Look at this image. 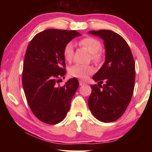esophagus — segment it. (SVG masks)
Masks as SVG:
<instances>
[{"instance_id":"1","label":"esophagus","mask_w":152,"mask_h":152,"mask_svg":"<svg viewBox=\"0 0 152 152\" xmlns=\"http://www.w3.org/2000/svg\"><path fill=\"white\" fill-rule=\"evenodd\" d=\"M85 84V82H82V81H80V86H82V85H84Z\"/></svg>"}]
</instances>
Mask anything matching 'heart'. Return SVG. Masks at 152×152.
<instances>
[{
	"mask_svg": "<svg viewBox=\"0 0 152 152\" xmlns=\"http://www.w3.org/2000/svg\"><path fill=\"white\" fill-rule=\"evenodd\" d=\"M79 45L84 48L91 54V59L95 63L98 64L102 60V54L100 52L102 44L98 39L93 37H84L79 41ZM64 59L67 61H70L74 55V45L72 42H68L65 45L63 50ZM94 72V68L92 66H83L80 64L71 66L68 70L70 76L80 79H86Z\"/></svg>",
	"mask_w": 152,
	"mask_h": 152,
	"instance_id": "obj_1",
	"label": "heart"
}]
</instances>
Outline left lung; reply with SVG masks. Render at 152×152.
Segmentation results:
<instances>
[{"label": "left lung", "mask_w": 152, "mask_h": 152, "mask_svg": "<svg viewBox=\"0 0 152 152\" xmlns=\"http://www.w3.org/2000/svg\"><path fill=\"white\" fill-rule=\"evenodd\" d=\"M104 41L106 60L93 79L99 84L91 85L88 99L93 115L103 122L117 120L126 111L134 93L135 61L126 41L113 31H90ZM104 82L102 86L101 83Z\"/></svg>", "instance_id": "1"}]
</instances>
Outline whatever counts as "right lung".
<instances>
[{"label":"right lung","instance_id":"1","mask_svg":"<svg viewBox=\"0 0 152 152\" xmlns=\"http://www.w3.org/2000/svg\"><path fill=\"white\" fill-rule=\"evenodd\" d=\"M80 35L75 30L48 29L35 35L27 48L23 87L31 111L44 123H59L69 111L78 80L70 79L63 86L57 82L66 75L64 48Z\"/></svg>","mask_w":152,"mask_h":152}]
</instances>
